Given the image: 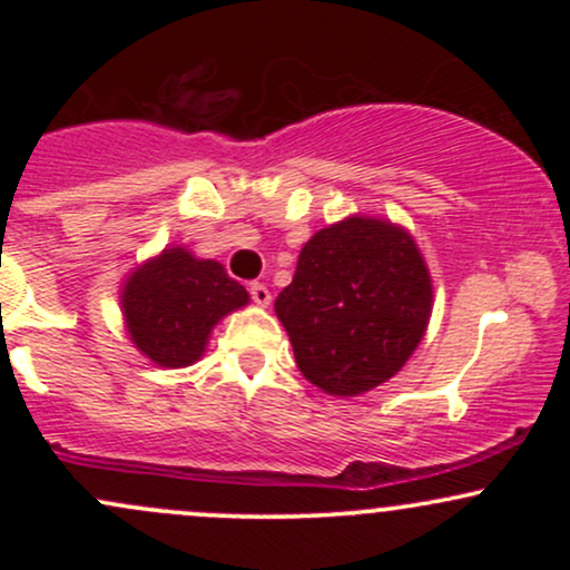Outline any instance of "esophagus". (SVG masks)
<instances>
[{"instance_id":"esophagus-1","label":"esophagus","mask_w":570,"mask_h":570,"mask_svg":"<svg viewBox=\"0 0 570 570\" xmlns=\"http://www.w3.org/2000/svg\"><path fill=\"white\" fill-rule=\"evenodd\" d=\"M248 294H252V299L257 305H271V289H267L265 284H259V281H254V284L248 286Z\"/></svg>"}]
</instances>
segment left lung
<instances>
[{
	"label": "left lung",
	"mask_w": 570,
	"mask_h": 570,
	"mask_svg": "<svg viewBox=\"0 0 570 570\" xmlns=\"http://www.w3.org/2000/svg\"><path fill=\"white\" fill-rule=\"evenodd\" d=\"M276 313L307 381L326 394L356 396L394 377L417 348L431 316V278L410 233L348 217L303 246Z\"/></svg>",
	"instance_id": "8db88e82"
}]
</instances>
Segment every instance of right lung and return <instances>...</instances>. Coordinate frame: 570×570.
<instances>
[{
    "label": "right lung",
    "instance_id": "obj_1",
    "mask_svg": "<svg viewBox=\"0 0 570 570\" xmlns=\"http://www.w3.org/2000/svg\"><path fill=\"white\" fill-rule=\"evenodd\" d=\"M248 294L214 259L166 248L130 276L122 289L130 340L160 367H187L206 348L214 324L244 307Z\"/></svg>",
    "mask_w": 570,
    "mask_h": 570
}]
</instances>
